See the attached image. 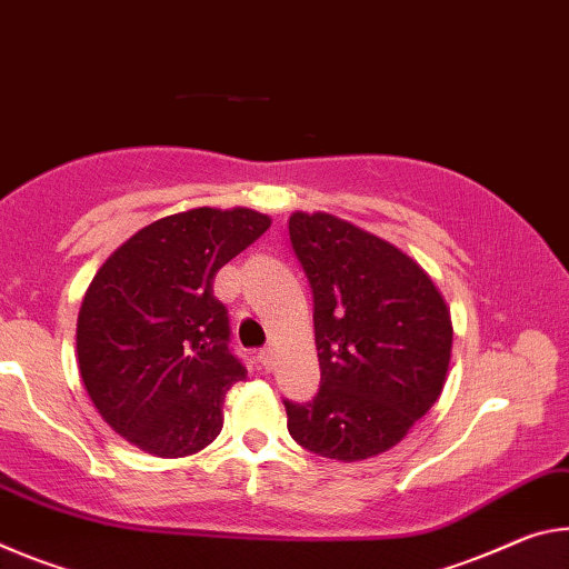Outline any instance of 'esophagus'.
<instances>
[{
    "label": "esophagus",
    "instance_id": "1",
    "mask_svg": "<svg viewBox=\"0 0 569 569\" xmlns=\"http://www.w3.org/2000/svg\"><path fill=\"white\" fill-rule=\"evenodd\" d=\"M274 358H277V350L274 348H262V350H259V362H262L267 370L274 368Z\"/></svg>",
    "mask_w": 569,
    "mask_h": 569
}]
</instances>
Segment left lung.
I'll return each instance as SVG.
<instances>
[{
    "label": "left lung",
    "instance_id": "obj_1",
    "mask_svg": "<svg viewBox=\"0 0 569 569\" xmlns=\"http://www.w3.org/2000/svg\"><path fill=\"white\" fill-rule=\"evenodd\" d=\"M290 241L312 287L322 386L305 406L284 400L287 428L325 459H372L439 400L451 310L408 251L348 219L295 211Z\"/></svg>",
    "mask_w": 569,
    "mask_h": 569
}]
</instances>
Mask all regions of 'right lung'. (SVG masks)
<instances>
[{
	"label": "right lung",
	"instance_id": "obj_1",
	"mask_svg": "<svg viewBox=\"0 0 569 569\" xmlns=\"http://www.w3.org/2000/svg\"><path fill=\"white\" fill-rule=\"evenodd\" d=\"M269 223L247 207L171 213L92 277L74 332L80 376L102 421L136 449L181 459L219 436L223 396L247 372L211 284Z\"/></svg>",
	"mask_w": 569,
	"mask_h": 569
}]
</instances>
